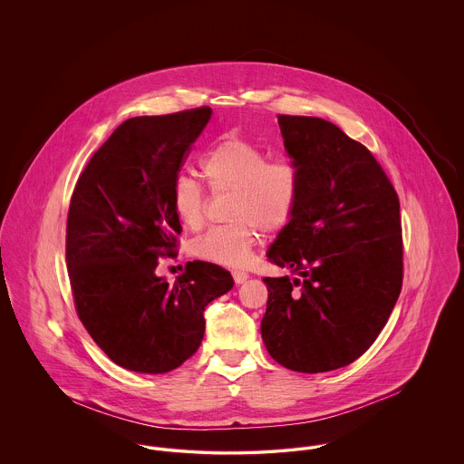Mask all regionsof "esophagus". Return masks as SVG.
<instances>
[{"instance_id": "obj_1", "label": "esophagus", "mask_w": 464, "mask_h": 464, "mask_svg": "<svg viewBox=\"0 0 464 464\" xmlns=\"http://www.w3.org/2000/svg\"><path fill=\"white\" fill-rule=\"evenodd\" d=\"M232 276H234V282L236 284H245L248 278H250V275L246 273V271H232Z\"/></svg>"}]
</instances>
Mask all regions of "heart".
Returning <instances> with one entry per match:
<instances>
[{
	"instance_id": "1",
	"label": "heart",
	"mask_w": 464,
	"mask_h": 464,
	"mask_svg": "<svg viewBox=\"0 0 464 464\" xmlns=\"http://www.w3.org/2000/svg\"><path fill=\"white\" fill-rule=\"evenodd\" d=\"M201 173L214 195H232L230 225L214 227L193 241V254L214 265L241 267L252 259L259 228L278 232L296 210L302 177L295 162L267 159L252 142L230 135L201 159ZM173 210L179 221L197 230L205 221L207 197L198 180L180 175L173 184Z\"/></svg>"
}]
</instances>
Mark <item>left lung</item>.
Segmentation results:
<instances>
[{"label": "left lung", "instance_id": "left-lung-1", "mask_svg": "<svg viewBox=\"0 0 464 464\" xmlns=\"http://www.w3.org/2000/svg\"><path fill=\"white\" fill-rule=\"evenodd\" d=\"M278 127L302 191L267 252L293 276H266L261 334L284 368L322 373L361 357L390 320L403 278L400 201L372 151L331 121L280 114Z\"/></svg>", "mask_w": 464, "mask_h": 464}]
</instances>
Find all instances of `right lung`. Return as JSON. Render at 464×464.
I'll return each instance as SVG.
<instances>
[{
  "mask_svg": "<svg viewBox=\"0 0 464 464\" xmlns=\"http://www.w3.org/2000/svg\"><path fill=\"white\" fill-rule=\"evenodd\" d=\"M210 107L121 123L91 157L74 186L66 265L76 314L116 364L166 373L203 339L205 307L232 289V275L193 261L173 285L155 275L179 246L182 225L173 184Z\"/></svg>",
  "mask_w": 464,
  "mask_h": 464,
  "instance_id": "obj_1",
  "label": "right lung"
}]
</instances>
